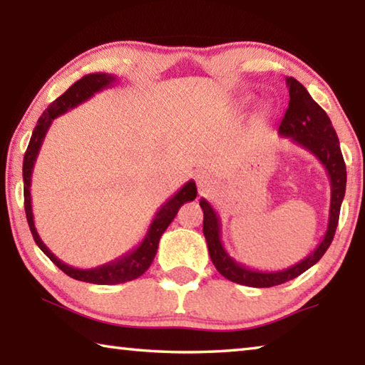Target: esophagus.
<instances>
[{
	"instance_id": "34e87169",
	"label": "esophagus",
	"mask_w": 365,
	"mask_h": 365,
	"mask_svg": "<svg viewBox=\"0 0 365 365\" xmlns=\"http://www.w3.org/2000/svg\"><path fill=\"white\" fill-rule=\"evenodd\" d=\"M211 183H212V178L209 177L206 172H200V174L196 175V185L201 191L207 190V187H211Z\"/></svg>"
}]
</instances>
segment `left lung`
<instances>
[{"mask_svg":"<svg viewBox=\"0 0 365 365\" xmlns=\"http://www.w3.org/2000/svg\"><path fill=\"white\" fill-rule=\"evenodd\" d=\"M287 86L289 91L288 109L279 127V135L294 145L301 146L316 156L320 164L324 165L327 174L330 178L331 197H330V212H329V225L324 235L322 242L317 245L311 255L306 256L302 261L293 264L292 267L283 270H256L235 261L233 257L225 251L220 240V219L215 209L209 205L205 197H201L200 206L205 212V222H202V233L206 237L209 256L219 270L220 275L230 282L240 283L245 287L255 288H269L275 285H282L288 280L306 272L309 267L320 261V257L329 250L339 219V209L346 191V165L341 150H339V141L336 137L335 128L331 125L330 117L325 110L312 100L309 91L302 86L298 80L293 77H287Z\"/></svg>","mask_w":365,"mask_h":365,"instance_id":"8db88e82","label":"left lung"}]
</instances>
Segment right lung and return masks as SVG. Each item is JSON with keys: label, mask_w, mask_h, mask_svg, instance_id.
Wrapping results in <instances>:
<instances>
[{"label": "right lung", "mask_w": 365, "mask_h": 365, "mask_svg": "<svg viewBox=\"0 0 365 365\" xmlns=\"http://www.w3.org/2000/svg\"><path fill=\"white\" fill-rule=\"evenodd\" d=\"M117 82L115 76L110 73H88L83 76L76 83L67 88L66 93L61 95L58 100H54L49 104L48 109L41 114V117L36 122V127L34 128L32 138L27 146L26 156H24V165H22V177H24V206H26V215L30 227V232L34 235L35 243L38 245V248L45 252V255L51 259V261L58 265V267L67 274L72 279L86 282V283H95V285H117V283H125L138 279L140 275H143L145 272L150 269L154 256H156L159 240L165 232V228L170 225V222L178 212V209L187 201H193L196 197V183L190 180L183 185V187L177 191V193L169 197L163 206L159 207V211L154 215L150 228L145 235V238L141 240V243L133 248L132 251L125 252V255L114 259L108 264H103L100 267L93 269H77L72 265L64 264L61 259L53 255L51 251L46 248V245L41 242L38 232L35 228L34 222V212H32V196H30V185H32V172L35 160L38 158L40 148L45 140L48 128L51 127L53 120L56 117L66 114L67 110L77 108L78 104L90 100L95 93L110 88Z\"/></svg>", "instance_id": "right-lung-1"}]
</instances>
